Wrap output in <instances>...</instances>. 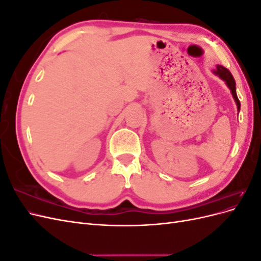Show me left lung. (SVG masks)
Returning <instances> with one entry per match:
<instances>
[{"label": "left lung", "mask_w": 261, "mask_h": 261, "mask_svg": "<svg viewBox=\"0 0 261 261\" xmlns=\"http://www.w3.org/2000/svg\"><path fill=\"white\" fill-rule=\"evenodd\" d=\"M212 73L216 76H218L219 78H221V80H222L225 83V85L228 87V89L231 90V93H232L233 99L236 103V107H238V111L240 112L241 103H240V100L238 98V94H236V87H235L236 84H235V81H234L232 74L230 73V70L222 65H217L216 69L212 70Z\"/></svg>", "instance_id": "left-lung-1"}]
</instances>
